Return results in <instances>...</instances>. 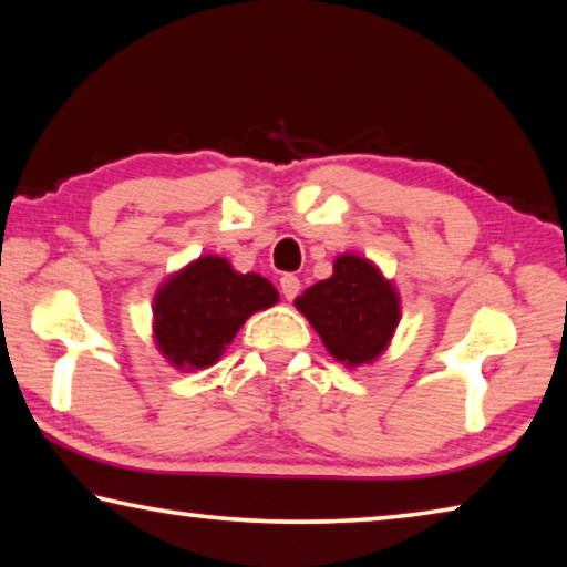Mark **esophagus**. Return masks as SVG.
<instances>
[{
	"label": "esophagus",
	"mask_w": 567,
	"mask_h": 567,
	"mask_svg": "<svg viewBox=\"0 0 567 567\" xmlns=\"http://www.w3.org/2000/svg\"><path fill=\"white\" fill-rule=\"evenodd\" d=\"M280 287H282V295L287 297V300H295L297 292H300V280H297L295 275H285L280 280Z\"/></svg>",
	"instance_id": "esophagus-1"
}]
</instances>
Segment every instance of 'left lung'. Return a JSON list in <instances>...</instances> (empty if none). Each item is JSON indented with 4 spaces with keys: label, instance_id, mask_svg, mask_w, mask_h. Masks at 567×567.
Segmentation results:
<instances>
[{
    "label": "left lung",
    "instance_id": "1",
    "mask_svg": "<svg viewBox=\"0 0 567 567\" xmlns=\"http://www.w3.org/2000/svg\"><path fill=\"white\" fill-rule=\"evenodd\" d=\"M300 310L334 360L348 368L375 362L395 334L400 297L395 285L360 255H340L332 277L297 297Z\"/></svg>",
    "mask_w": 567,
    "mask_h": 567
}]
</instances>
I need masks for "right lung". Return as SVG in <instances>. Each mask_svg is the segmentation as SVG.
Listing matches in <instances>:
<instances>
[{
	"mask_svg": "<svg viewBox=\"0 0 567 567\" xmlns=\"http://www.w3.org/2000/svg\"><path fill=\"white\" fill-rule=\"evenodd\" d=\"M280 295L270 280L233 270L225 257L203 255L159 285L152 302L157 350L177 370H205L219 360L249 315Z\"/></svg>",
	"mask_w": 567,
	"mask_h": 567,
	"instance_id": "right-lung-1",
	"label": "right lung"
}]
</instances>
